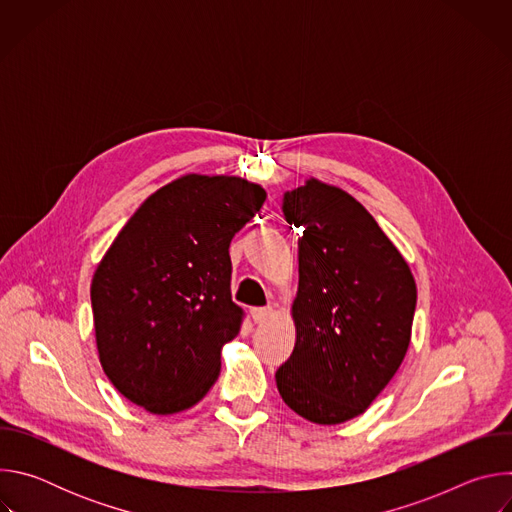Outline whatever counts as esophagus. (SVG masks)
I'll return each mask as SVG.
<instances>
[{
    "label": "esophagus",
    "instance_id": "1",
    "mask_svg": "<svg viewBox=\"0 0 512 512\" xmlns=\"http://www.w3.org/2000/svg\"><path fill=\"white\" fill-rule=\"evenodd\" d=\"M273 316V308H253L251 310V318H253V322L255 324H263V322H267L269 318Z\"/></svg>",
    "mask_w": 512,
    "mask_h": 512
}]
</instances>
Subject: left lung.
Masks as SVG:
<instances>
[{"instance_id": "left-lung-1", "label": "left lung", "mask_w": 512, "mask_h": 512, "mask_svg": "<svg viewBox=\"0 0 512 512\" xmlns=\"http://www.w3.org/2000/svg\"><path fill=\"white\" fill-rule=\"evenodd\" d=\"M298 239L296 346L275 373L289 409L320 425L364 413L405 358L417 304L411 269L371 212L318 180L283 194Z\"/></svg>"}]
</instances>
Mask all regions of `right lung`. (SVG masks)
Returning <instances> with one entry per match:
<instances>
[{"instance_id":"obj_1","label":"right lung","mask_w":512,"mask_h":512,"mask_svg":"<svg viewBox=\"0 0 512 512\" xmlns=\"http://www.w3.org/2000/svg\"><path fill=\"white\" fill-rule=\"evenodd\" d=\"M265 198L237 176L188 174L121 229L93 275L91 306L101 367L125 399L172 415L214 385L243 320L229 247Z\"/></svg>"}]
</instances>
